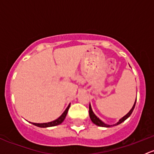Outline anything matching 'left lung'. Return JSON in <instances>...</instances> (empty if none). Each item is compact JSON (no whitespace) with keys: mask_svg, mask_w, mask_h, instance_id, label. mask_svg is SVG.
<instances>
[{"mask_svg":"<svg viewBox=\"0 0 154 154\" xmlns=\"http://www.w3.org/2000/svg\"><path fill=\"white\" fill-rule=\"evenodd\" d=\"M136 101H135L134 105H133V108H132L131 109H130V111L129 112L127 113V114L125 116H124V117L122 118V119H121L120 120H119V122H117V123H116V125H114L115 126L120 125L121 123H122V122H125V121L127 119V118L130 117V116L132 114V112H133V109H134L135 106H136ZM89 116H90V119H91V122H92L94 124V125H97V126H100V127H111V126H112V125H106V124H104V123H103V122H102L101 121H100V119H99L98 118H97V116H96L94 114V112H92V109H91V106H90V105H89Z\"/></svg>","mask_w":154,"mask_h":154,"instance_id":"1","label":"left lung"}]
</instances>
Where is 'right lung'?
Wrapping results in <instances>:
<instances>
[{
    "label": "right lung",
    "mask_w": 154,
    "mask_h": 154,
    "mask_svg": "<svg viewBox=\"0 0 154 154\" xmlns=\"http://www.w3.org/2000/svg\"><path fill=\"white\" fill-rule=\"evenodd\" d=\"M70 107V104L68 105V106L67 107L66 110H65L64 112L62 114V116H60V118L57 119V120L54 121V122H48V123H42V124H37V123H32V125L37 126V127H54V126L56 125H59L65 120L66 117V115H67L68 111V109Z\"/></svg>",
    "instance_id": "add662e5"
}]
</instances>
